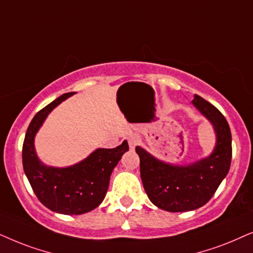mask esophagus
Here are the masks:
<instances>
[{"instance_id":"esophagus-1","label":"esophagus","mask_w":253,"mask_h":253,"mask_svg":"<svg viewBox=\"0 0 253 253\" xmlns=\"http://www.w3.org/2000/svg\"><path fill=\"white\" fill-rule=\"evenodd\" d=\"M127 141H128V144H129L130 149H134V148H135L137 144H139L140 139H139V136L132 135V136H129L128 139H127Z\"/></svg>"}]
</instances>
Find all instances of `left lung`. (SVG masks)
I'll use <instances>...</instances> for the list:
<instances>
[{
	"instance_id": "1",
	"label": "left lung",
	"mask_w": 253,
	"mask_h": 253,
	"mask_svg": "<svg viewBox=\"0 0 253 253\" xmlns=\"http://www.w3.org/2000/svg\"><path fill=\"white\" fill-rule=\"evenodd\" d=\"M192 104L213 125L216 144L210 156L188 166H173L157 160L141 147L140 172L144 191L163 211H188L206 205L224 179L231 163V132L223 114L200 96Z\"/></svg>"
}]
</instances>
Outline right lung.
<instances>
[{
	"label": "right lung",
	"mask_w": 253,
	"mask_h": 253,
	"mask_svg": "<svg viewBox=\"0 0 253 253\" xmlns=\"http://www.w3.org/2000/svg\"><path fill=\"white\" fill-rule=\"evenodd\" d=\"M74 93H65L40 110L30 123L23 143V168L37 198L48 210L66 215L87 213L102 204L111 173L129 149L124 141L113 149L98 148L72 167L53 168L42 163L35 149L36 134L50 111Z\"/></svg>",
	"instance_id": "add662e5"
}]
</instances>
